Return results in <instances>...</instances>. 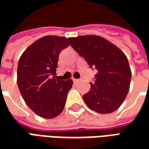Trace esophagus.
I'll return each mask as SVG.
<instances>
[{
  "instance_id": "34e87169",
  "label": "esophagus",
  "mask_w": 149,
  "mask_h": 149,
  "mask_svg": "<svg viewBox=\"0 0 149 149\" xmlns=\"http://www.w3.org/2000/svg\"><path fill=\"white\" fill-rule=\"evenodd\" d=\"M72 81H73V82H74V83H77V82H78V81H79V80H78V79H75V78H73V79H72Z\"/></svg>"
}]
</instances>
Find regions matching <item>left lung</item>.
<instances>
[{
  "mask_svg": "<svg viewBox=\"0 0 149 149\" xmlns=\"http://www.w3.org/2000/svg\"><path fill=\"white\" fill-rule=\"evenodd\" d=\"M70 45L97 73L91 88L83 96L93 111L106 114L118 109L126 98L131 68L125 54L115 45L97 35L69 37Z\"/></svg>",
  "mask_w": 149,
  "mask_h": 149,
  "instance_id": "left-lung-1",
  "label": "left lung"
}]
</instances>
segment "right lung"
<instances>
[{
  "label": "right lung",
  "mask_w": 149,
  "mask_h": 149,
  "mask_svg": "<svg viewBox=\"0 0 149 149\" xmlns=\"http://www.w3.org/2000/svg\"><path fill=\"white\" fill-rule=\"evenodd\" d=\"M69 45L66 37L45 36L24 50L17 66V85L27 105L45 119L59 116L73 82L58 81L56 75L60 52Z\"/></svg>",
  "instance_id": "add662e5"
}]
</instances>
